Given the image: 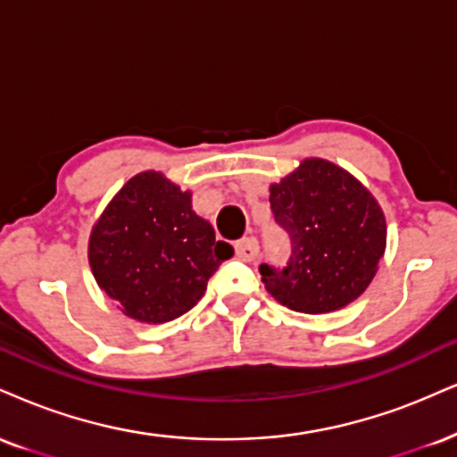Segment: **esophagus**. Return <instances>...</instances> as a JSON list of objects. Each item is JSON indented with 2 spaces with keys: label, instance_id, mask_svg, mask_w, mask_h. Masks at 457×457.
I'll return each instance as SVG.
<instances>
[{
  "label": "esophagus",
  "instance_id": "1",
  "mask_svg": "<svg viewBox=\"0 0 457 457\" xmlns=\"http://www.w3.org/2000/svg\"><path fill=\"white\" fill-rule=\"evenodd\" d=\"M236 255L243 262H255L257 255H260V243H257L253 236L249 238H243L238 245H236Z\"/></svg>",
  "mask_w": 457,
  "mask_h": 457
}]
</instances>
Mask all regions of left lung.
<instances>
[{"label":"left lung","mask_w":457,"mask_h":457,"mask_svg":"<svg viewBox=\"0 0 457 457\" xmlns=\"http://www.w3.org/2000/svg\"><path fill=\"white\" fill-rule=\"evenodd\" d=\"M270 208L291 243L287 266H260L274 300L321 315L364 294L386 253L387 228L381 206L360 180L326 159H304L270 185Z\"/></svg>","instance_id":"obj_1"}]
</instances>
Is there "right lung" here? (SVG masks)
Instances as JSON below:
<instances>
[{
	"label": "right lung",
	"mask_w": 457,
	"mask_h": 457,
	"mask_svg": "<svg viewBox=\"0 0 457 457\" xmlns=\"http://www.w3.org/2000/svg\"><path fill=\"white\" fill-rule=\"evenodd\" d=\"M232 255L194 212L189 191L153 170L123 185L89 238L97 285L123 315L142 323H166L194 309L208 278Z\"/></svg>",
	"instance_id": "add662e5"
}]
</instances>
